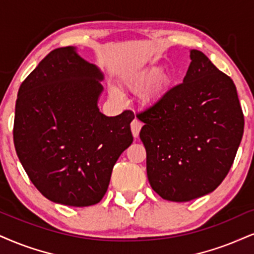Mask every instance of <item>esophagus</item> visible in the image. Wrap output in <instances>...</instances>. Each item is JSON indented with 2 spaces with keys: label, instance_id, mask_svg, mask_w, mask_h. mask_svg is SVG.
Instances as JSON below:
<instances>
[{
  "label": "esophagus",
  "instance_id": "34e87169",
  "mask_svg": "<svg viewBox=\"0 0 254 254\" xmlns=\"http://www.w3.org/2000/svg\"><path fill=\"white\" fill-rule=\"evenodd\" d=\"M142 127V124L140 122L139 120H133L132 124H130V129H132V134L134 137H137L139 136V133H140V129H141Z\"/></svg>",
  "mask_w": 254,
  "mask_h": 254
}]
</instances>
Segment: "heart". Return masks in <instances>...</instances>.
<instances>
[{
    "label": "heart",
    "instance_id": "1",
    "mask_svg": "<svg viewBox=\"0 0 254 254\" xmlns=\"http://www.w3.org/2000/svg\"><path fill=\"white\" fill-rule=\"evenodd\" d=\"M156 86H155V90L154 93H158L166 87L168 86V83H171L172 81V76L168 73H165V71L161 70V68H149L145 71H141V73L136 74L135 76H133L132 79L128 81V86L134 90H141L147 88L148 86L154 82L156 79ZM111 94L113 96H118L119 93L118 90L112 89Z\"/></svg>",
    "mask_w": 254,
    "mask_h": 254
}]
</instances>
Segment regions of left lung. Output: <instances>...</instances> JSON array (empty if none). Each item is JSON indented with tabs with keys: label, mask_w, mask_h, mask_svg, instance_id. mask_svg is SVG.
I'll list each match as a JSON object with an SVG mask.
<instances>
[{
	"label": "left lung",
	"mask_w": 254,
	"mask_h": 254,
	"mask_svg": "<svg viewBox=\"0 0 254 254\" xmlns=\"http://www.w3.org/2000/svg\"><path fill=\"white\" fill-rule=\"evenodd\" d=\"M181 84L140 115L147 178L162 199L184 202L213 192L236 158L244 115L232 79L203 53L190 51Z\"/></svg>",
	"instance_id": "obj_1"
}]
</instances>
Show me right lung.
<instances>
[{"mask_svg":"<svg viewBox=\"0 0 254 254\" xmlns=\"http://www.w3.org/2000/svg\"><path fill=\"white\" fill-rule=\"evenodd\" d=\"M102 81L98 65L70 46L49 53L18 89L15 149L31 183L53 202L101 201L115 162L133 142L132 112H100Z\"/></svg>","mask_w":254,"mask_h":254,"instance_id":"right-lung-1","label":"right lung"}]
</instances>
